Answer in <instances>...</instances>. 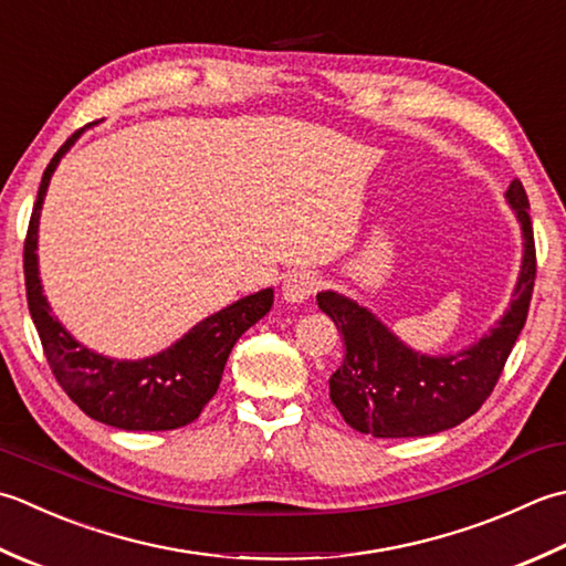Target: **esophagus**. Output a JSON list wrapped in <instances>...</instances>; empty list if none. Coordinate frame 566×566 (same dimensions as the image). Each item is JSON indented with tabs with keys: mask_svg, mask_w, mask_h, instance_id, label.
Segmentation results:
<instances>
[{
	"mask_svg": "<svg viewBox=\"0 0 566 566\" xmlns=\"http://www.w3.org/2000/svg\"><path fill=\"white\" fill-rule=\"evenodd\" d=\"M318 284H321L318 276L312 270H296L284 280L282 294L286 302L302 304V302H306V298H312L316 294Z\"/></svg>",
	"mask_w": 566,
	"mask_h": 566,
	"instance_id": "34e87169",
	"label": "esophagus"
}]
</instances>
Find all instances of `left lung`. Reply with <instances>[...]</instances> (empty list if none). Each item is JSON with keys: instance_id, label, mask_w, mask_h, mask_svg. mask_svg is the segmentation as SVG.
Returning <instances> with one entry per match:
<instances>
[{"instance_id": "obj_1", "label": "left lung", "mask_w": 566, "mask_h": 566, "mask_svg": "<svg viewBox=\"0 0 566 566\" xmlns=\"http://www.w3.org/2000/svg\"><path fill=\"white\" fill-rule=\"evenodd\" d=\"M507 203L523 226V268L505 316L475 346L457 356H422L407 348L368 308L336 292L316 294L346 343V356L331 375V402L346 422L378 439L437 434L461 424L489 400L505 360L527 321L537 258L530 201L517 179L507 186Z\"/></svg>"}]
</instances>
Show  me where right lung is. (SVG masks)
<instances>
[{"mask_svg": "<svg viewBox=\"0 0 566 566\" xmlns=\"http://www.w3.org/2000/svg\"><path fill=\"white\" fill-rule=\"evenodd\" d=\"M83 129L73 132L53 154L43 171L36 203L31 210L24 240V280L33 326L39 331L51 373L63 392L97 422L127 431H166L191 424L203 407L213 400L226 360L235 340L270 312L272 290L250 294L226 306L223 312L203 318L188 334L157 356L144 360H115L81 346L43 296L39 280V218L51 174L73 147Z\"/></svg>", "mask_w": 566, "mask_h": 566, "instance_id": "1", "label": "right lung"}]
</instances>
